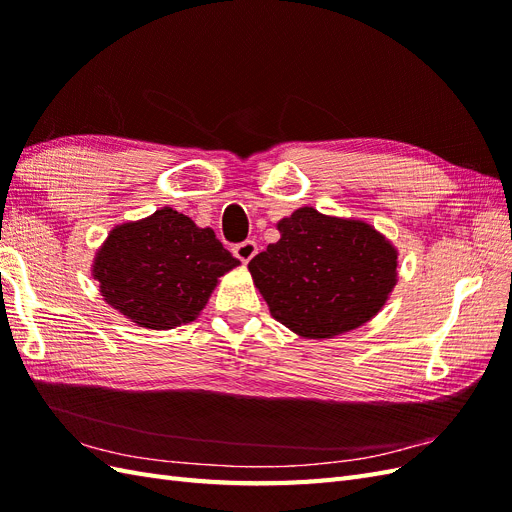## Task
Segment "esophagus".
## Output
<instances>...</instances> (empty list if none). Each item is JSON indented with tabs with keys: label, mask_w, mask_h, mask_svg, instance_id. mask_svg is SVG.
<instances>
[{
	"label": "esophagus",
	"mask_w": 512,
	"mask_h": 512,
	"mask_svg": "<svg viewBox=\"0 0 512 512\" xmlns=\"http://www.w3.org/2000/svg\"><path fill=\"white\" fill-rule=\"evenodd\" d=\"M232 252H235V256H237L241 262H250V260L258 254V245H256L254 241L247 239V241L237 243L235 250H232Z\"/></svg>",
	"instance_id": "esophagus-1"
}]
</instances>
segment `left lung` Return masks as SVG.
Wrapping results in <instances>:
<instances>
[{"instance_id":"left-lung-1","label":"left lung","mask_w":512,"mask_h":512,"mask_svg":"<svg viewBox=\"0 0 512 512\" xmlns=\"http://www.w3.org/2000/svg\"><path fill=\"white\" fill-rule=\"evenodd\" d=\"M277 230L280 241L247 265L277 322L329 339L380 312L397 284V250L374 226L301 207Z\"/></svg>"}]
</instances>
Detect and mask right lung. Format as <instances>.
Instances as JSON below:
<instances>
[{
	"label": "right lung",
	"instance_id": "1",
	"mask_svg": "<svg viewBox=\"0 0 512 512\" xmlns=\"http://www.w3.org/2000/svg\"><path fill=\"white\" fill-rule=\"evenodd\" d=\"M239 260L188 215L162 207L115 226L94 258L104 301L132 322L168 331L198 318L218 280Z\"/></svg>",
	"mask_w": 512,
	"mask_h": 512
}]
</instances>
